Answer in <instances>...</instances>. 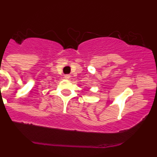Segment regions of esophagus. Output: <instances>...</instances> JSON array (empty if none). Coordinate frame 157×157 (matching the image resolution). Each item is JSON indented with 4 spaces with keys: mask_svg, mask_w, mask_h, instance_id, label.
Here are the masks:
<instances>
[{
    "mask_svg": "<svg viewBox=\"0 0 157 157\" xmlns=\"http://www.w3.org/2000/svg\"><path fill=\"white\" fill-rule=\"evenodd\" d=\"M64 78L65 79H69V78H70V75H66L64 76Z\"/></svg>",
    "mask_w": 157,
    "mask_h": 157,
    "instance_id": "obj_1",
    "label": "esophagus"
}]
</instances>
